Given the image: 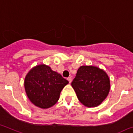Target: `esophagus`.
I'll list each match as a JSON object with an SVG mask.
<instances>
[{
  "label": "esophagus",
  "mask_w": 133,
  "mask_h": 133,
  "mask_svg": "<svg viewBox=\"0 0 133 133\" xmlns=\"http://www.w3.org/2000/svg\"><path fill=\"white\" fill-rule=\"evenodd\" d=\"M67 80H69V83H71V82H72V78L71 77H69L67 78Z\"/></svg>",
  "instance_id": "34e87169"
}]
</instances>
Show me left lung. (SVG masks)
<instances>
[{"instance_id":"8db88e82","label":"left lung","mask_w":133,"mask_h":133,"mask_svg":"<svg viewBox=\"0 0 133 133\" xmlns=\"http://www.w3.org/2000/svg\"><path fill=\"white\" fill-rule=\"evenodd\" d=\"M71 85L80 103L88 108L99 105L110 90L108 74L96 66H80Z\"/></svg>"}]
</instances>
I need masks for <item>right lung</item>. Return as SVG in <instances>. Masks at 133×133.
<instances>
[{"instance_id": "1", "label": "right lung", "mask_w": 133, "mask_h": 133, "mask_svg": "<svg viewBox=\"0 0 133 133\" xmlns=\"http://www.w3.org/2000/svg\"><path fill=\"white\" fill-rule=\"evenodd\" d=\"M68 84L69 81L59 73L44 64L30 69L24 79L27 96L33 104L42 109L53 106L58 102L63 88Z\"/></svg>"}]
</instances>
